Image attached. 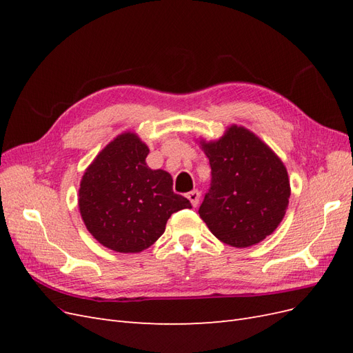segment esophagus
<instances>
[{"mask_svg":"<svg viewBox=\"0 0 353 353\" xmlns=\"http://www.w3.org/2000/svg\"><path fill=\"white\" fill-rule=\"evenodd\" d=\"M187 199L191 201V205H193L194 208L199 205V200H200V193L197 190H193L190 191V193H187Z\"/></svg>","mask_w":353,"mask_h":353,"instance_id":"esophagus-1","label":"esophagus"}]
</instances>
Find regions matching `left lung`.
I'll return each instance as SVG.
<instances>
[{
  "label": "left lung",
  "instance_id": "1",
  "mask_svg": "<svg viewBox=\"0 0 353 353\" xmlns=\"http://www.w3.org/2000/svg\"><path fill=\"white\" fill-rule=\"evenodd\" d=\"M212 185L199 209L210 232L232 248H250L276 230L290 197L283 160L248 128L231 125L218 140L200 138Z\"/></svg>",
  "mask_w": 353,
  "mask_h": 353
}]
</instances>
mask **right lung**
Segmentation results:
<instances>
[{"mask_svg":"<svg viewBox=\"0 0 353 353\" xmlns=\"http://www.w3.org/2000/svg\"><path fill=\"white\" fill-rule=\"evenodd\" d=\"M148 145L125 131L105 145L85 169L78 205L91 236L119 253H140L157 241L172 213L190 209L174 193L172 176L145 163Z\"/></svg>","mask_w":353,"mask_h":353,"instance_id":"1","label":"right lung"}]
</instances>
